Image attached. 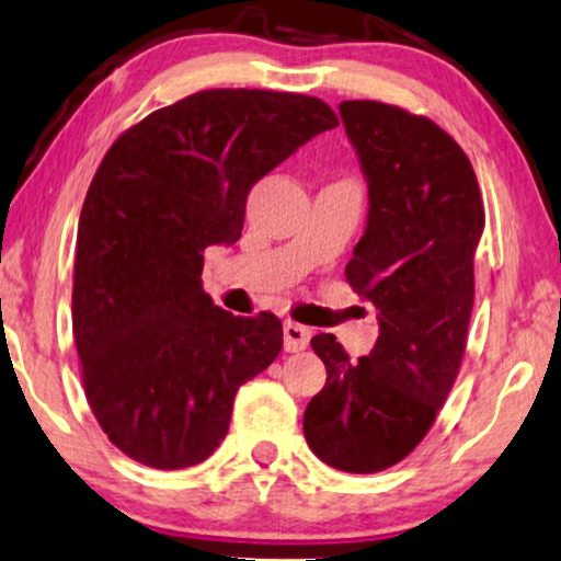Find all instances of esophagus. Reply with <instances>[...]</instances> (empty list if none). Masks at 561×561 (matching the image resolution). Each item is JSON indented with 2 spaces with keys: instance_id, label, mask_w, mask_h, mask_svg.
<instances>
[{
  "instance_id": "1",
  "label": "esophagus",
  "mask_w": 561,
  "mask_h": 561,
  "mask_svg": "<svg viewBox=\"0 0 561 561\" xmlns=\"http://www.w3.org/2000/svg\"><path fill=\"white\" fill-rule=\"evenodd\" d=\"M310 344V329L302 323L287 321L285 323V350L287 352H302Z\"/></svg>"
}]
</instances>
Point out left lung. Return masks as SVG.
Wrapping results in <instances>:
<instances>
[{
	"instance_id": "left-lung-1",
	"label": "left lung",
	"mask_w": 561,
	"mask_h": 561,
	"mask_svg": "<svg viewBox=\"0 0 561 561\" xmlns=\"http://www.w3.org/2000/svg\"><path fill=\"white\" fill-rule=\"evenodd\" d=\"M339 113L370 196L344 274L375 305L380 333L357 363L333 333L310 339L325 386L302 432L323 463L375 473L422 443L456 382L484 204L469 158L435 122L378 101H344Z\"/></svg>"
}]
</instances>
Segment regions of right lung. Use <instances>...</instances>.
<instances>
[{"instance_id":"add662e5","label":"right lung","mask_w":561,"mask_h":561,"mask_svg":"<svg viewBox=\"0 0 561 561\" xmlns=\"http://www.w3.org/2000/svg\"><path fill=\"white\" fill-rule=\"evenodd\" d=\"M333 126L310 95L202 90L105 152L77 228L72 329L92 414L137 463L209 458L238 388L279 354V318L204 293V248L236 243L253 183Z\"/></svg>"}]
</instances>
